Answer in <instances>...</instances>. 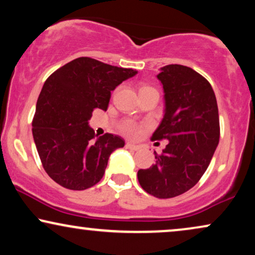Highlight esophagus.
<instances>
[{"label": "esophagus", "instance_id": "obj_1", "mask_svg": "<svg viewBox=\"0 0 255 255\" xmlns=\"http://www.w3.org/2000/svg\"><path fill=\"white\" fill-rule=\"evenodd\" d=\"M126 147H127L128 149H131V150H138V149H140V146H137V144H134V143H130V142L126 143Z\"/></svg>", "mask_w": 255, "mask_h": 255}]
</instances>
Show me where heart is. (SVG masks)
<instances>
[{
  "mask_svg": "<svg viewBox=\"0 0 255 255\" xmlns=\"http://www.w3.org/2000/svg\"><path fill=\"white\" fill-rule=\"evenodd\" d=\"M144 90H155V89L151 88V87H142V88L140 89V92H144ZM142 128H143L142 126L137 125L136 122L131 120H125L119 125V130H120L124 135H126V136L131 137V138L137 137L138 135L141 134V131H142Z\"/></svg>",
  "mask_w": 255,
  "mask_h": 255,
  "instance_id": "b5f03b06",
  "label": "heart"
}]
</instances>
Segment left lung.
Segmentation results:
<instances>
[{"instance_id": "8db88e82", "label": "left lung", "mask_w": 255, "mask_h": 255, "mask_svg": "<svg viewBox=\"0 0 255 255\" xmlns=\"http://www.w3.org/2000/svg\"><path fill=\"white\" fill-rule=\"evenodd\" d=\"M165 115L153 140H168L156 162L137 172L148 194L159 199L181 195L194 187L211 163L220 138L217 98L211 83L181 64L161 68Z\"/></svg>"}]
</instances>
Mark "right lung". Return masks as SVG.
Instances as JSON below:
<instances>
[{
	"mask_svg": "<svg viewBox=\"0 0 255 255\" xmlns=\"http://www.w3.org/2000/svg\"><path fill=\"white\" fill-rule=\"evenodd\" d=\"M137 72L79 57L44 82L33 119V136L42 166L60 186L83 191L104 176L111 154L125 146L121 136L96 137L88 121L96 108L107 111L111 92Z\"/></svg>",
	"mask_w": 255,
	"mask_h": 255,
	"instance_id": "1",
	"label": "right lung"
}]
</instances>
